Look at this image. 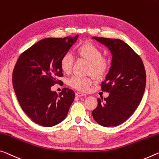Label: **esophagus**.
Returning <instances> with one entry per match:
<instances>
[{
	"label": "esophagus",
	"mask_w": 159,
	"mask_h": 159,
	"mask_svg": "<svg viewBox=\"0 0 159 159\" xmlns=\"http://www.w3.org/2000/svg\"><path fill=\"white\" fill-rule=\"evenodd\" d=\"M75 95H76L77 97H82V96H86V94H85L84 93L81 92H76L75 93Z\"/></svg>",
	"instance_id": "esophagus-1"
}]
</instances>
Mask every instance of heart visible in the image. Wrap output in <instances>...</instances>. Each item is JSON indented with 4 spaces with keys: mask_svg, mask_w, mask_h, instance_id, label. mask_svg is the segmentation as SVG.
I'll use <instances>...</instances> for the list:
<instances>
[{
    "mask_svg": "<svg viewBox=\"0 0 159 159\" xmlns=\"http://www.w3.org/2000/svg\"><path fill=\"white\" fill-rule=\"evenodd\" d=\"M78 57L90 62L89 72L95 77L102 76L109 69L110 63L107 59L102 57V52L99 47L90 42H85L77 48ZM74 57L71 53L67 52L63 55L60 60V66L62 71L69 74L72 69ZM93 83L92 78L75 75L69 79V84L70 86L79 90L85 91L89 89Z\"/></svg>",
    "mask_w": 159,
    "mask_h": 159,
    "instance_id": "1",
    "label": "heart"
}]
</instances>
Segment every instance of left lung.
<instances>
[{"mask_svg": "<svg viewBox=\"0 0 159 159\" xmlns=\"http://www.w3.org/2000/svg\"><path fill=\"white\" fill-rule=\"evenodd\" d=\"M112 53V64L102 91L109 96L98 98L93 110L94 120L103 127H115L125 122L137 109L146 87V70L140 57L129 45L118 39L93 37Z\"/></svg>", "mask_w": 159, "mask_h": 159, "instance_id": "obj_1", "label": "left lung"}]
</instances>
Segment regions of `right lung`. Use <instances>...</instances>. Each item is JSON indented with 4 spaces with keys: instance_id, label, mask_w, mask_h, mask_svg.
Returning <instances> with one entry per match:
<instances>
[{
    "instance_id": "1",
    "label": "right lung",
    "mask_w": 159,
    "mask_h": 159,
    "mask_svg": "<svg viewBox=\"0 0 159 159\" xmlns=\"http://www.w3.org/2000/svg\"><path fill=\"white\" fill-rule=\"evenodd\" d=\"M78 37L40 40L22 53L15 66L12 85L17 100L25 114L43 127L62 122L74 100V90L64 88L58 95L51 87L61 81L60 60Z\"/></svg>"
}]
</instances>
